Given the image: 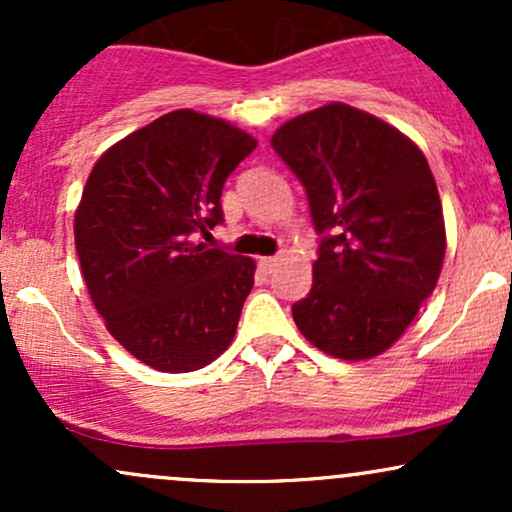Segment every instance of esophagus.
<instances>
[{"mask_svg": "<svg viewBox=\"0 0 512 512\" xmlns=\"http://www.w3.org/2000/svg\"><path fill=\"white\" fill-rule=\"evenodd\" d=\"M276 262H279V257H260V267L264 269V272H272V269L276 267Z\"/></svg>", "mask_w": 512, "mask_h": 512, "instance_id": "obj_1", "label": "esophagus"}]
</instances>
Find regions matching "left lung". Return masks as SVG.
<instances>
[{
	"label": "left lung",
	"instance_id": "1",
	"mask_svg": "<svg viewBox=\"0 0 512 512\" xmlns=\"http://www.w3.org/2000/svg\"><path fill=\"white\" fill-rule=\"evenodd\" d=\"M320 236L313 289L291 313L310 344L363 361L402 337L438 284L445 223L419 146L378 117L330 103L272 137Z\"/></svg>",
	"mask_w": 512,
	"mask_h": 512
}]
</instances>
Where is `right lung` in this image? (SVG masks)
I'll return each mask as SVG.
<instances>
[{"label":"right lung","mask_w":512,"mask_h":512,"mask_svg":"<svg viewBox=\"0 0 512 512\" xmlns=\"http://www.w3.org/2000/svg\"><path fill=\"white\" fill-rule=\"evenodd\" d=\"M257 142L243 129L173 110L98 158L76 209L86 289L134 358L190 373L219 358L255 284V262L195 243L223 221V182Z\"/></svg>","instance_id":"add662e5"}]
</instances>
